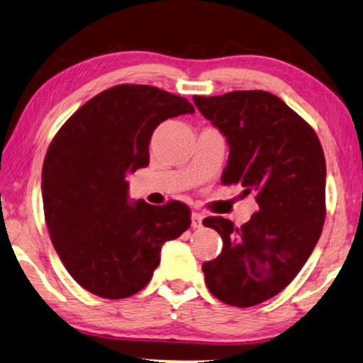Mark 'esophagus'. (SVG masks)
<instances>
[{
	"mask_svg": "<svg viewBox=\"0 0 363 363\" xmlns=\"http://www.w3.org/2000/svg\"><path fill=\"white\" fill-rule=\"evenodd\" d=\"M202 219H204V216H202L201 212H192V216H191L192 227H194V229H197V227H201L202 225Z\"/></svg>",
	"mask_w": 363,
	"mask_h": 363,
	"instance_id": "esophagus-1",
	"label": "esophagus"
}]
</instances>
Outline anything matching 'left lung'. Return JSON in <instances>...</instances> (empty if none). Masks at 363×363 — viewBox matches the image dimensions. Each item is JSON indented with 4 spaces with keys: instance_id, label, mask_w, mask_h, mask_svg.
I'll return each instance as SVG.
<instances>
[{
    "instance_id": "obj_1",
    "label": "left lung",
    "mask_w": 363,
    "mask_h": 363,
    "mask_svg": "<svg viewBox=\"0 0 363 363\" xmlns=\"http://www.w3.org/2000/svg\"><path fill=\"white\" fill-rule=\"evenodd\" d=\"M224 134L229 161L222 184L255 191L259 211L235 227L224 217L202 224L220 234L219 257L202 264L220 302L252 307L284 291L311 257L325 220V157L313 129L267 91L194 96Z\"/></svg>"
}]
</instances>
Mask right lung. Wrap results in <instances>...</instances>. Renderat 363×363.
I'll use <instances>...</instances> for the list:
<instances>
[{"label": "right lung", "mask_w": 363, "mask_h": 363, "mask_svg": "<svg viewBox=\"0 0 363 363\" xmlns=\"http://www.w3.org/2000/svg\"><path fill=\"white\" fill-rule=\"evenodd\" d=\"M194 113L186 98L154 86L119 84L81 106L52 139L43 164L45 219L71 277L103 298L147 286L161 247L191 225L179 201L129 202L125 176L149 164L162 121Z\"/></svg>", "instance_id": "right-lung-1"}]
</instances>
